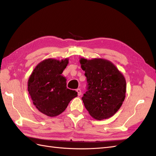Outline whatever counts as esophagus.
<instances>
[{
    "label": "esophagus",
    "mask_w": 156,
    "mask_h": 156,
    "mask_svg": "<svg viewBox=\"0 0 156 156\" xmlns=\"http://www.w3.org/2000/svg\"><path fill=\"white\" fill-rule=\"evenodd\" d=\"M76 91H77V92H78V96H80L82 94V91H81V89L80 88L76 89Z\"/></svg>",
    "instance_id": "esophagus-1"
}]
</instances>
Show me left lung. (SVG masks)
<instances>
[{
  "mask_svg": "<svg viewBox=\"0 0 156 156\" xmlns=\"http://www.w3.org/2000/svg\"><path fill=\"white\" fill-rule=\"evenodd\" d=\"M85 72L88 90L82 100L92 118L102 120L113 116L123 102L126 80L111 62L102 58H80Z\"/></svg>",
  "mask_w": 156,
  "mask_h": 156,
  "instance_id": "obj_1",
  "label": "left lung"
}]
</instances>
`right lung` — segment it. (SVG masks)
I'll return each mask as SVG.
<instances>
[{
	"label": "right lung",
	"instance_id": "1",
	"mask_svg": "<svg viewBox=\"0 0 156 156\" xmlns=\"http://www.w3.org/2000/svg\"><path fill=\"white\" fill-rule=\"evenodd\" d=\"M68 58L62 60L48 58L36 66L28 80V92L33 103L43 114L54 117L67 108L77 92L66 87L62 75L68 64Z\"/></svg>",
	"mask_w": 156,
	"mask_h": 156
}]
</instances>
